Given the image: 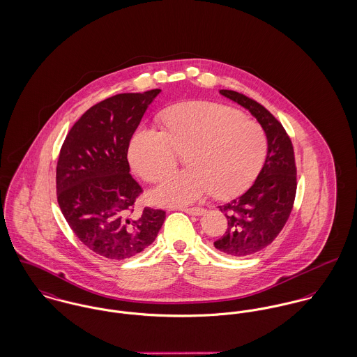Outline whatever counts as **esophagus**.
I'll return each mask as SVG.
<instances>
[{
	"label": "esophagus",
	"mask_w": 357,
	"mask_h": 357,
	"mask_svg": "<svg viewBox=\"0 0 357 357\" xmlns=\"http://www.w3.org/2000/svg\"><path fill=\"white\" fill-rule=\"evenodd\" d=\"M182 211L189 213V215H194V216H199V215H202L205 212L202 208H183Z\"/></svg>",
	"instance_id": "obj_1"
}]
</instances>
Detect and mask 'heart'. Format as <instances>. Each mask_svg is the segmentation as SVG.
<instances>
[{
  "label": "heart",
  "instance_id": "heart-1",
  "mask_svg": "<svg viewBox=\"0 0 357 357\" xmlns=\"http://www.w3.org/2000/svg\"><path fill=\"white\" fill-rule=\"evenodd\" d=\"M165 130L139 128L129 145V162L144 181L158 182L186 155L190 168L169 175L152 199L183 206L213 190L220 198L246 190L261 171L268 138L262 126L231 107L189 102L167 111Z\"/></svg>",
  "mask_w": 357,
  "mask_h": 357
}]
</instances>
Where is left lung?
<instances>
[{"mask_svg":"<svg viewBox=\"0 0 357 357\" xmlns=\"http://www.w3.org/2000/svg\"><path fill=\"white\" fill-rule=\"evenodd\" d=\"M220 93L250 111L268 137V155L254 185L243 195L220 206L228 225L213 245L229 257H247L269 246L284 228L296 195V163L292 141L273 114L243 93Z\"/></svg>","mask_w":357,"mask_h":357,"instance_id":"left-lung-1","label":"left lung"}]
</instances>
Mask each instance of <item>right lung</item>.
<instances>
[{
  "label": "right lung",
  "instance_id": "1",
  "mask_svg": "<svg viewBox=\"0 0 357 357\" xmlns=\"http://www.w3.org/2000/svg\"><path fill=\"white\" fill-rule=\"evenodd\" d=\"M160 89L107 98L72 126L56 163V201L85 246L109 259L137 255L156 239L165 219L145 206L135 216L142 188L130 175L128 149L148 105Z\"/></svg>",
  "mask_w": 357,
  "mask_h": 357
}]
</instances>
